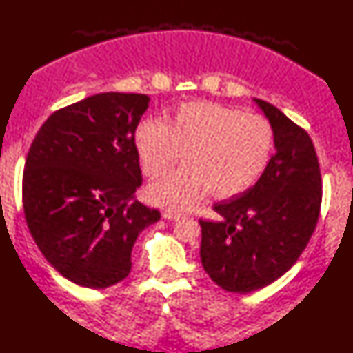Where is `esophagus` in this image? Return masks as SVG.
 Listing matches in <instances>:
<instances>
[{"label":"esophagus","mask_w":353,"mask_h":353,"mask_svg":"<svg viewBox=\"0 0 353 353\" xmlns=\"http://www.w3.org/2000/svg\"><path fill=\"white\" fill-rule=\"evenodd\" d=\"M163 216L166 218V220H177V218H181V213L172 212V210H166V212H163Z\"/></svg>","instance_id":"1"}]
</instances>
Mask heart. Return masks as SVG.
I'll return each instance as SVG.
<instances>
[{
	"instance_id": "b5f03b06",
	"label": "heart",
	"mask_w": 353,
	"mask_h": 353,
	"mask_svg": "<svg viewBox=\"0 0 353 353\" xmlns=\"http://www.w3.org/2000/svg\"><path fill=\"white\" fill-rule=\"evenodd\" d=\"M135 145L146 176L161 177L181 161L187 166L150 185L159 207L185 210L210 190L231 199L254 187L269 168L275 150L272 123L216 102L177 105L166 122L146 120L137 128Z\"/></svg>"
}]
</instances>
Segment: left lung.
<instances>
[{
	"mask_svg": "<svg viewBox=\"0 0 353 353\" xmlns=\"http://www.w3.org/2000/svg\"><path fill=\"white\" fill-rule=\"evenodd\" d=\"M254 102L274 128L275 154L256 185L213 205L220 220H200L203 269L234 293L264 288L292 269L310 243L323 200L310 135L275 105Z\"/></svg>",
	"mask_w": 353,
	"mask_h": 353,
	"instance_id": "left-lung-1",
	"label": "left lung"
}]
</instances>
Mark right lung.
<instances>
[{
    "label": "right lung",
    "instance_id": "1",
    "mask_svg": "<svg viewBox=\"0 0 353 353\" xmlns=\"http://www.w3.org/2000/svg\"><path fill=\"white\" fill-rule=\"evenodd\" d=\"M150 97L102 92L53 112L35 135L22 205L43 257L65 279L107 288L130 274L132 248L161 218L135 200V130Z\"/></svg>",
    "mask_w": 353,
    "mask_h": 353
}]
</instances>
